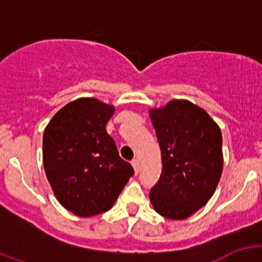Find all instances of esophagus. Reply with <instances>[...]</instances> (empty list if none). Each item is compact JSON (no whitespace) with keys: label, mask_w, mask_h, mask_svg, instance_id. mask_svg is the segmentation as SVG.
<instances>
[{"label":"esophagus","mask_w":262,"mask_h":262,"mask_svg":"<svg viewBox=\"0 0 262 262\" xmlns=\"http://www.w3.org/2000/svg\"><path fill=\"white\" fill-rule=\"evenodd\" d=\"M132 165H133V168H134V171H136V173H138L139 170H141V166H139V161L138 160H133V161H132Z\"/></svg>","instance_id":"34e87169"}]
</instances>
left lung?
<instances>
[{"label": "left lung", "mask_w": 262, "mask_h": 262, "mask_svg": "<svg viewBox=\"0 0 262 262\" xmlns=\"http://www.w3.org/2000/svg\"><path fill=\"white\" fill-rule=\"evenodd\" d=\"M149 118L162 158V173L150 190V203L160 215L182 221L207 204L221 180V128L189 100H171L149 109Z\"/></svg>", "instance_id": "obj_1"}]
</instances>
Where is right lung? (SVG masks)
<instances>
[{"label":"right lung","mask_w":262,"mask_h":262,"mask_svg":"<svg viewBox=\"0 0 262 262\" xmlns=\"http://www.w3.org/2000/svg\"><path fill=\"white\" fill-rule=\"evenodd\" d=\"M114 112V105L81 97L63 106L44 130L47 179L60 205L78 216L112 209L134 173L105 129Z\"/></svg>","instance_id":"right-lung-1"}]
</instances>
